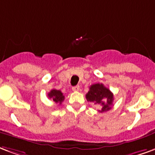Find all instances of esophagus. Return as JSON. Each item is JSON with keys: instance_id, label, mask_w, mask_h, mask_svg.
<instances>
[{"instance_id": "obj_1", "label": "esophagus", "mask_w": 155, "mask_h": 155, "mask_svg": "<svg viewBox=\"0 0 155 155\" xmlns=\"http://www.w3.org/2000/svg\"><path fill=\"white\" fill-rule=\"evenodd\" d=\"M79 89H80V86H79V85H75V86L72 87V90L74 91V92H77V91H79Z\"/></svg>"}]
</instances>
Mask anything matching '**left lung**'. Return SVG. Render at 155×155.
<instances>
[{"label": "left lung", "instance_id": "left-lung-1", "mask_svg": "<svg viewBox=\"0 0 155 155\" xmlns=\"http://www.w3.org/2000/svg\"><path fill=\"white\" fill-rule=\"evenodd\" d=\"M86 99L94 104H100L102 110L100 113H104L112 108L113 102V94L103 84H94L89 87V92L86 94Z\"/></svg>", "mask_w": 155, "mask_h": 155}]
</instances>
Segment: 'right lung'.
Listing matches in <instances>:
<instances>
[{"label": "right lung", "instance_id": "obj_1", "mask_svg": "<svg viewBox=\"0 0 155 155\" xmlns=\"http://www.w3.org/2000/svg\"><path fill=\"white\" fill-rule=\"evenodd\" d=\"M48 98H50L51 100H53L55 103H58L59 104H61L62 103L64 99H65V96L63 95V94L61 93V90H57V89H51V91L48 93Z\"/></svg>", "mask_w": 155, "mask_h": 155}]
</instances>
